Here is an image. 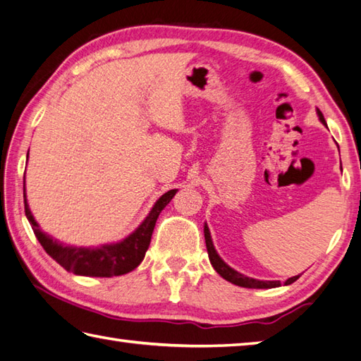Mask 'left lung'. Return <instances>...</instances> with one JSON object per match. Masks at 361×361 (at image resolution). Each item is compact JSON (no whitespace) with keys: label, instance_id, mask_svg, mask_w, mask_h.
I'll return each instance as SVG.
<instances>
[{"label":"left lung","instance_id":"left-lung-1","mask_svg":"<svg viewBox=\"0 0 361 361\" xmlns=\"http://www.w3.org/2000/svg\"><path fill=\"white\" fill-rule=\"evenodd\" d=\"M316 114H318L321 123L326 124L324 115L321 114L319 109H316ZM326 126H327V124H326ZM204 237H205V246H207V252H209V259H210L212 267L215 268L216 273L221 276L223 279H226L227 282H231L233 285H238V286H245V288H276V286H281V282H279V281H257V279L246 277V276L240 274L238 271H235L229 267V264H226L221 257H219L218 252L215 251V246H213V241H212L210 231H209L207 224L204 226ZM298 279H299V276L290 277L288 281L285 282V285H290L293 282H296Z\"/></svg>","mask_w":361,"mask_h":361}]
</instances>
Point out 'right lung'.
Masks as SVG:
<instances>
[{
    "mask_svg": "<svg viewBox=\"0 0 361 361\" xmlns=\"http://www.w3.org/2000/svg\"><path fill=\"white\" fill-rule=\"evenodd\" d=\"M29 154V151H27ZM178 190H170L165 195L159 197V201L154 204L149 215L145 218V221L140 224L137 229L132 232L129 237L121 240L120 243H112V245H102L99 247H76V246H65L59 243L53 237H49L45 232H42L40 226L32 216L29 210L26 200V188L23 187L25 197V213L29 224L35 233L37 240L45 249L49 257L61 264L62 268L73 274L78 276H90V277H112L123 276L135 269L145 254L148 251L154 226H156L160 212L164 210Z\"/></svg>",
    "mask_w": 361,
    "mask_h": 361,
    "instance_id": "1",
    "label": "right lung"
}]
</instances>
